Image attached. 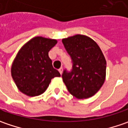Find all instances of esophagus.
Listing matches in <instances>:
<instances>
[{
    "instance_id": "1",
    "label": "esophagus",
    "mask_w": 128,
    "mask_h": 128,
    "mask_svg": "<svg viewBox=\"0 0 128 128\" xmlns=\"http://www.w3.org/2000/svg\"><path fill=\"white\" fill-rule=\"evenodd\" d=\"M58 72H59V73L62 74V72H63V68H62V67H61L60 69H58Z\"/></svg>"
}]
</instances>
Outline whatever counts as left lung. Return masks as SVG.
Instances as JSON below:
<instances>
[{
	"label": "left lung",
	"instance_id": "left-lung-1",
	"mask_svg": "<svg viewBox=\"0 0 128 128\" xmlns=\"http://www.w3.org/2000/svg\"><path fill=\"white\" fill-rule=\"evenodd\" d=\"M72 62L70 72L64 70L63 82L77 99L92 97L102 87L106 76V60L97 44L91 38L77 34L62 39Z\"/></svg>",
	"mask_w": 128,
	"mask_h": 128
}]
</instances>
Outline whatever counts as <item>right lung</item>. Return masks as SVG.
I'll list each match as a JSON object with an SVG mask.
<instances>
[{
    "label": "right lung",
    "mask_w": 128,
    "mask_h": 128,
    "mask_svg": "<svg viewBox=\"0 0 128 128\" xmlns=\"http://www.w3.org/2000/svg\"><path fill=\"white\" fill-rule=\"evenodd\" d=\"M56 43V39L36 36L20 49L12 64L11 76L22 93L29 97L40 95L52 79L61 76L48 57V52Z\"/></svg>",
    "instance_id": "add662e5"
}]
</instances>
